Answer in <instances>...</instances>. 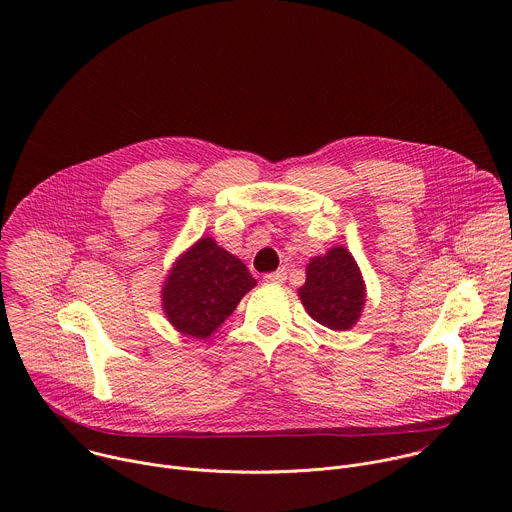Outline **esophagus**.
Segmentation results:
<instances>
[{"instance_id":"obj_1","label":"esophagus","mask_w":512,"mask_h":512,"mask_svg":"<svg viewBox=\"0 0 512 512\" xmlns=\"http://www.w3.org/2000/svg\"><path fill=\"white\" fill-rule=\"evenodd\" d=\"M267 283H283L287 279V271L285 269H277L273 273H265L263 277Z\"/></svg>"}]
</instances>
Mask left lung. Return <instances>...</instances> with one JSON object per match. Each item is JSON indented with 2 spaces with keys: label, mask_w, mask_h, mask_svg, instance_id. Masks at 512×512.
I'll use <instances>...</instances> for the list:
<instances>
[{
  "label": "left lung",
  "mask_w": 512,
  "mask_h": 512,
  "mask_svg": "<svg viewBox=\"0 0 512 512\" xmlns=\"http://www.w3.org/2000/svg\"><path fill=\"white\" fill-rule=\"evenodd\" d=\"M297 295L311 319L333 331H348L364 311L366 283L354 255L335 245L309 259Z\"/></svg>",
  "instance_id": "8db88e82"
}]
</instances>
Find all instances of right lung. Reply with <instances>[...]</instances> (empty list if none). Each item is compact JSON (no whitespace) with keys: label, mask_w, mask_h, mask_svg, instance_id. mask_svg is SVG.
<instances>
[{"label":"right lung","mask_w":512,"mask_h":512,"mask_svg":"<svg viewBox=\"0 0 512 512\" xmlns=\"http://www.w3.org/2000/svg\"><path fill=\"white\" fill-rule=\"evenodd\" d=\"M255 285L241 259L213 237H201L170 267L160 291L162 311L183 335L209 339Z\"/></svg>","instance_id":"add662e5"}]
</instances>
